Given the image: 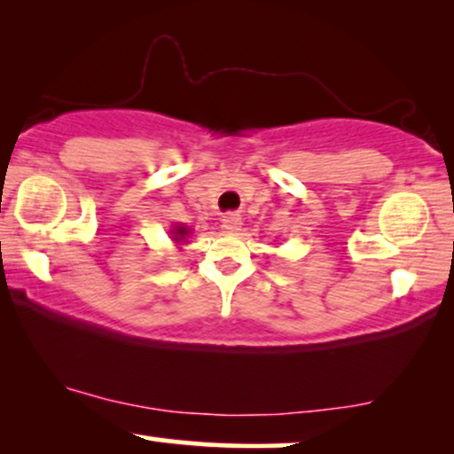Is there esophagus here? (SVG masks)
Wrapping results in <instances>:
<instances>
[{"instance_id":"obj_1","label":"esophagus","mask_w":454,"mask_h":454,"mask_svg":"<svg viewBox=\"0 0 454 454\" xmlns=\"http://www.w3.org/2000/svg\"><path fill=\"white\" fill-rule=\"evenodd\" d=\"M240 223H243V217H240L239 214H226L222 217V228L226 232H239Z\"/></svg>"}]
</instances>
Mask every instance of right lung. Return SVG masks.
<instances>
[{
	"instance_id": "add662e5",
	"label": "right lung",
	"mask_w": 454,
	"mask_h": 454,
	"mask_svg": "<svg viewBox=\"0 0 454 454\" xmlns=\"http://www.w3.org/2000/svg\"><path fill=\"white\" fill-rule=\"evenodd\" d=\"M189 228H186V226H176V228H172V234H174V240H176V243H183V240L186 239V237H189Z\"/></svg>"
}]
</instances>
